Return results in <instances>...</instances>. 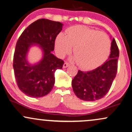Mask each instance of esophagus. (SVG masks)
<instances>
[{"mask_svg": "<svg viewBox=\"0 0 132 132\" xmlns=\"http://www.w3.org/2000/svg\"><path fill=\"white\" fill-rule=\"evenodd\" d=\"M69 66V63H67V62H65V63H64V64H63V68H66L68 67V66Z\"/></svg>", "mask_w": 132, "mask_h": 132, "instance_id": "obj_1", "label": "esophagus"}]
</instances>
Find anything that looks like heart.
I'll return each instance as SVG.
<instances>
[{
    "label": "heart",
    "instance_id": "obj_1",
    "mask_svg": "<svg viewBox=\"0 0 132 132\" xmlns=\"http://www.w3.org/2000/svg\"><path fill=\"white\" fill-rule=\"evenodd\" d=\"M56 52L61 57L69 54L72 47L74 61L83 69L96 68L105 61L111 51L109 36L103 31L77 26L68 29L66 35H58L55 42Z\"/></svg>",
    "mask_w": 132,
    "mask_h": 132
}]
</instances>
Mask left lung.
Returning <instances> with one entry per match:
<instances>
[{
	"label": "left lung",
	"mask_w": 132,
	"mask_h": 132,
	"mask_svg": "<svg viewBox=\"0 0 132 132\" xmlns=\"http://www.w3.org/2000/svg\"><path fill=\"white\" fill-rule=\"evenodd\" d=\"M119 55V49L113 38L108 60L93 71L79 70L73 78L72 86L76 96L83 101H95L105 96L116 77Z\"/></svg>",
	"instance_id": "8db88e82"
}]
</instances>
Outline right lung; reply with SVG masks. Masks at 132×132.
Returning a JSON list of instances; mask_svg holds the SVG:
<instances>
[{
    "label": "right lung",
    "instance_id": "add662e5",
    "mask_svg": "<svg viewBox=\"0 0 132 132\" xmlns=\"http://www.w3.org/2000/svg\"><path fill=\"white\" fill-rule=\"evenodd\" d=\"M63 24L40 19L31 24L18 39L13 56V68L19 89L27 96L38 98L51 92L55 83V72L62 69L64 61L56 57L55 41L62 30ZM38 45L43 56L36 64L30 65L26 55L31 46Z\"/></svg>",
    "mask_w": 132,
    "mask_h": 132
}]
</instances>
